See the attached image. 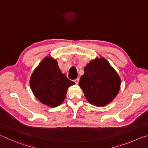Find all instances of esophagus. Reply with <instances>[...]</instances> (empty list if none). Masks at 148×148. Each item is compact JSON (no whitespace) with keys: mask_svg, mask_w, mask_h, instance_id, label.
Returning a JSON list of instances; mask_svg holds the SVG:
<instances>
[{"mask_svg":"<svg viewBox=\"0 0 148 148\" xmlns=\"http://www.w3.org/2000/svg\"><path fill=\"white\" fill-rule=\"evenodd\" d=\"M79 77H77V78H76V79H74V82H75V83H76V84H78V82H79Z\"/></svg>","mask_w":148,"mask_h":148,"instance_id":"esophagus-1","label":"esophagus"}]
</instances>
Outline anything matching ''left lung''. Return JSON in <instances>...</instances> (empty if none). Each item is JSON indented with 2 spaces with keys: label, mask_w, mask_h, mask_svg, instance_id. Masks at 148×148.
<instances>
[{
  "label": "left lung",
  "mask_w": 148,
  "mask_h": 148,
  "mask_svg": "<svg viewBox=\"0 0 148 148\" xmlns=\"http://www.w3.org/2000/svg\"><path fill=\"white\" fill-rule=\"evenodd\" d=\"M120 85L118 74L103 58L87 64L79 82L86 99L97 106L110 103L118 93Z\"/></svg>",
  "instance_id": "left-lung-1"
}]
</instances>
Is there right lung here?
<instances>
[{
  "label": "right lung",
  "instance_id": "1",
  "mask_svg": "<svg viewBox=\"0 0 148 148\" xmlns=\"http://www.w3.org/2000/svg\"><path fill=\"white\" fill-rule=\"evenodd\" d=\"M75 83L62 74L56 60L45 58L32 74L30 85L36 99L56 107L63 102L69 87Z\"/></svg>",
  "mask_w": 148,
  "mask_h": 148
}]
</instances>
